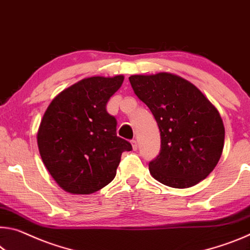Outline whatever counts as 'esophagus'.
Returning <instances> with one entry per match:
<instances>
[{
	"mask_svg": "<svg viewBox=\"0 0 250 250\" xmlns=\"http://www.w3.org/2000/svg\"><path fill=\"white\" fill-rule=\"evenodd\" d=\"M131 145H132V149L134 150V151H136V150L138 149V142L136 140H132Z\"/></svg>",
	"mask_w": 250,
	"mask_h": 250,
	"instance_id": "obj_1",
	"label": "esophagus"
}]
</instances>
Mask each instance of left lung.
<instances>
[{"instance_id":"1","label":"left lung","mask_w":250,"mask_h":250,"mask_svg":"<svg viewBox=\"0 0 250 250\" xmlns=\"http://www.w3.org/2000/svg\"><path fill=\"white\" fill-rule=\"evenodd\" d=\"M129 81L160 130L161 150L149 164L150 175L178 189L199 184L215 169L224 149L225 126L216 106L177 74H134Z\"/></svg>"}]
</instances>
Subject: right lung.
<instances>
[{
	"label": "right lung",
	"instance_id": "obj_1",
	"mask_svg": "<svg viewBox=\"0 0 250 250\" xmlns=\"http://www.w3.org/2000/svg\"><path fill=\"white\" fill-rule=\"evenodd\" d=\"M125 77L82 79L55 97L40 124V156L66 192L90 195L116 177L124 151L132 146L117 136V120L106 112L109 99Z\"/></svg>",
	"mask_w": 250,
	"mask_h": 250
}]
</instances>
